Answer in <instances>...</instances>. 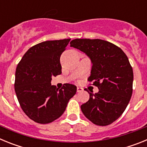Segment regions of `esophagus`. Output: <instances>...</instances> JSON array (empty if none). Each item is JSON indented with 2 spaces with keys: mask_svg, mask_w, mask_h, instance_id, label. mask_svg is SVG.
Returning <instances> with one entry per match:
<instances>
[{
  "mask_svg": "<svg viewBox=\"0 0 147 147\" xmlns=\"http://www.w3.org/2000/svg\"><path fill=\"white\" fill-rule=\"evenodd\" d=\"M83 88H80V87H78L77 89H76V90H77V93H80V92H82L83 90Z\"/></svg>",
  "mask_w": 147,
  "mask_h": 147,
  "instance_id": "obj_1",
  "label": "esophagus"
}]
</instances>
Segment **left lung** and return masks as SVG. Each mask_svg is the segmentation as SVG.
<instances>
[{
	"instance_id": "8db88e82",
	"label": "left lung",
	"mask_w": 147,
	"mask_h": 147,
	"mask_svg": "<svg viewBox=\"0 0 147 147\" xmlns=\"http://www.w3.org/2000/svg\"><path fill=\"white\" fill-rule=\"evenodd\" d=\"M70 44L90 58L93 66L88 80L99 90L89 93V100L81 105L83 114L96 125L112 124L132 96L133 71L128 57L117 45L103 40L75 39Z\"/></svg>"
}]
</instances>
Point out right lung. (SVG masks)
<instances>
[{
	"label": "right lung",
	"mask_w": 147,
	"mask_h": 147,
	"mask_svg": "<svg viewBox=\"0 0 147 147\" xmlns=\"http://www.w3.org/2000/svg\"><path fill=\"white\" fill-rule=\"evenodd\" d=\"M71 39L48 40L27 51L16 67L15 90L23 112L39 124L59 118L76 87L64 84L61 89L51 85L53 76L61 74L60 57Z\"/></svg>",
	"instance_id": "right-lung-1"
}]
</instances>
